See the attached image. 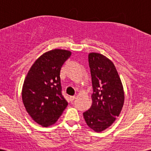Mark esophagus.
I'll use <instances>...</instances> for the list:
<instances>
[{
	"label": "esophagus",
	"instance_id": "obj_1",
	"mask_svg": "<svg viewBox=\"0 0 151 151\" xmlns=\"http://www.w3.org/2000/svg\"><path fill=\"white\" fill-rule=\"evenodd\" d=\"M76 98V96H70V101H74V99Z\"/></svg>",
	"mask_w": 151,
	"mask_h": 151
}]
</instances>
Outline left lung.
I'll return each mask as SVG.
<instances>
[{"instance_id":"left-lung-1","label":"left lung","mask_w":151,"mask_h":151,"mask_svg":"<svg viewBox=\"0 0 151 151\" xmlns=\"http://www.w3.org/2000/svg\"><path fill=\"white\" fill-rule=\"evenodd\" d=\"M92 81V104L83 113L84 120L95 132L106 129L120 114L124 102L122 83L114 63L99 53L89 54Z\"/></svg>"}]
</instances>
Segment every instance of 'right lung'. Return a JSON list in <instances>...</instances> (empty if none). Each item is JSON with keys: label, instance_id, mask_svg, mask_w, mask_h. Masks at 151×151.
Returning <instances> with one entry per match:
<instances>
[{"label": "right lung", "instance_id": "add662e5", "mask_svg": "<svg viewBox=\"0 0 151 151\" xmlns=\"http://www.w3.org/2000/svg\"><path fill=\"white\" fill-rule=\"evenodd\" d=\"M71 52L55 49L34 62L24 81L22 99L26 111L40 125L55 124L68 103L62 93L60 70Z\"/></svg>", "mask_w": 151, "mask_h": 151}]
</instances>
